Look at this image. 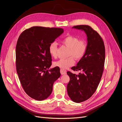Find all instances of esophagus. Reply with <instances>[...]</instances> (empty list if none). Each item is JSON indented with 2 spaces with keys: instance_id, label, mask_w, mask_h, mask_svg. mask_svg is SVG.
I'll return each instance as SVG.
<instances>
[{
  "instance_id": "obj_1",
  "label": "esophagus",
  "mask_w": 122,
  "mask_h": 122,
  "mask_svg": "<svg viewBox=\"0 0 122 122\" xmlns=\"http://www.w3.org/2000/svg\"><path fill=\"white\" fill-rule=\"evenodd\" d=\"M60 73H61V75H64L66 73V71L65 70H63V69H60Z\"/></svg>"
}]
</instances>
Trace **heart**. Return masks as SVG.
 <instances>
[{
  "instance_id": "heart-1",
  "label": "heart",
  "mask_w": 122,
  "mask_h": 122,
  "mask_svg": "<svg viewBox=\"0 0 122 122\" xmlns=\"http://www.w3.org/2000/svg\"><path fill=\"white\" fill-rule=\"evenodd\" d=\"M61 43L69 49L67 58L61 59L54 63V66L66 69L73 66L75 60H80L84 56L87 50V43L84 40H79L75 36H68L63 38L61 40ZM57 44L55 42L51 43L48 47L49 53L51 56L54 58L57 57Z\"/></svg>"
}]
</instances>
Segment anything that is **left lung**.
Masks as SVG:
<instances>
[{
	"label": "left lung",
	"mask_w": 122,
	"mask_h": 122,
	"mask_svg": "<svg viewBox=\"0 0 122 122\" xmlns=\"http://www.w3.org/2000/svg\"><path fill=\"white\" fill-rule=\"evenodd\" d=\"M72 28L84 31L87 41L84 56L76 66L71 68L74 71H81L82 73L76 75L67 72L70 78L67 85L68 95L73 102L80 103L91 97L97 88L104 70L105 49L99 34L90 26L80 25Z\"/></svg>",
	"instance_id": "obj_1"
}]
</instances>
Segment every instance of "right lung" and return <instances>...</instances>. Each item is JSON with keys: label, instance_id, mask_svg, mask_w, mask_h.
Listing matches in <instances>:
<instances>
[{"label": "right lung", "instance_id": "right-lung-1", "mask_svg": "<svg viewBox=\"0 0 122 122\" xmlns=\"http://www.w3.org/2000/svg\"><path fill=\"white\" fill-rule=\"evenodd\" d=\"M63 32L60 28L33 26L23 31L18 39L17 72L25 92L34 99L48 98L54 82L61 75L59 67L48 69L52 61L48 47Z\"/></svg>", "mask_w": 122, "mask_h": 122}]
</instances>
